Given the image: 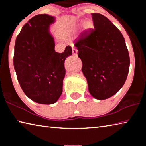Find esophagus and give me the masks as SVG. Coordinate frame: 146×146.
<instances>
[{
  "label": "esophagus",
  "mask_w": 146,
  "mask_h": 146,
  "mask_svg": "<svg viewBox=\"0 0 146 146\" xmlns=\"http://www.w3.org/2000/svg\"><path fill=\"white\" fill-rule=\"evenodd\" d=\"M72 52H73V55L74 56H76V55H77L78 51H77V49H76V48H73L72 49Z\"/></svg>",
  "instance_id": "obj_1"
}]
</instances>
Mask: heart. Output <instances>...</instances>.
Masks as SVG:
<instances>
[{"instance_id":"1","label":"heart","mask_w":146,"mask_h":146,"mask_svg":"<svg viewBox=\"0 0 146 146\" xmlns=\"http://www.w3.org/2000/svg\"><path fill=\"white\" fill-rule=\"evenodd\" d=\"M93 24L90 20H86L83 23V32L84 33H88L93 28Z\"/></svg>"}]
</instances>
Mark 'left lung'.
I'll return each instance as SVG.
<instances>
[{
    "mask_svg": "<svg viewBox=\"0 0 146 146\" xmlns=\"http://www.w3.org/2000/svg\"><path fill=\"white\" fill-rule=\"evenodd\" d=\"M95 29L75 44L89 92L98 100L112 97L126 80L130 59L124 38L107 17L92 13Z\"/></svg>",
    "mask_w": 146,
    "mask_h": 146,
    "instance_id": "1",
    "label": "left lung"
}]
</instances>
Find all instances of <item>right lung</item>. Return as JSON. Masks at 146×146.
Wrapping results in <instances>:
<instances>
[{
    "mask_svg": "<svg viewBox=\"0 0 146 146\" xmlns=\"http://www.w3.org/2000/svg\"><path fill=\"white\" fill-rule=\"evenodd\" d=\"M55 17L48 14L33 17L24 24L15 44L14 68L24 93L34 102L52 104L62 93L64 62L72 55L70 46L63 53L55 50L49 31Z\"/></svg>",
    "mask_w": 146,
    "mask_h": 146,
    "instance_id": "obj_1",
    "label": "right lung"
}]
</instances>
